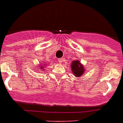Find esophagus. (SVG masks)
<instances>
[{
  "mask_svg": "<svg viewBox=\"0 0 123 123\" xmlns=\"http://www.w3.org/2000/svg\"><path fill=\"white\" fill-rule=\"evenodd\" d=\"M64 61V58H60L59 60H58V62L60 63H62V62Z\"/></svg>",
  "mask_w": 123,
  "mask_h": 123,
  "instance_id": "34e87169",
  "label": "esophagus"
}]
</instances>
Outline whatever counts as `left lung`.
Returning <instances> with one entry per match:
<instances>
[{"mask_svg":"<svg viewBox=\"0 0 123 123\" xmlns=\"http://www.w3.org/2000/svg\"><path fill=\"white\" fill-rule=\"evenodd\" d=\"M71 69L72 73L76 77H79L85 74V68L84 66L80 62V60H74L71 62Z\"/></svg>","mask_w":123,"mask_h":123,"instance_id":"obj_1","label":"left lung"}]
</instances>
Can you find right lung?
<instances>
[{
  "instance_id": "right-lung-1",
  "label": "right lung",
  "mask_w": 123,
  "mask_h": 123,
  "mask_svg": "<svg viewBox=\"0 0 123 123\" xmlns=\"http://www.w3.org/2000/svg\"><path fill=\"white\" fill-rule=\"evenodd\" d=\"M43 63H42V65H43ZM42 65H41V66H39V68H38V69H38V70H39V71H43V69H44V68H45V66H42Z\"/></svg>"
}]
</instances>
